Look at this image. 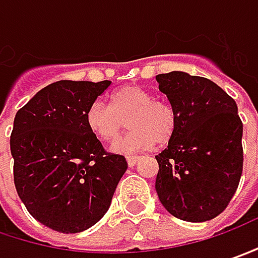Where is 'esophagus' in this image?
Segmentation results:
<instances>
[{
	"label": "esophagus",
	"mask_w": 258,
	"mask_h": 258,
	"mask_svg": "<svg viewBox=\"0 0 258 258\" xmlns=\"http://www.w3.org/2000/svg\"><path fill=\"white\" fill-rule=\"evenodd\" d=\"M140 160V157L139 156H128L127 157V163H128L130 167H133V166H136V163Z\"/></svg>",
	"instance_id": "esophagus-1"
}]
</instances>
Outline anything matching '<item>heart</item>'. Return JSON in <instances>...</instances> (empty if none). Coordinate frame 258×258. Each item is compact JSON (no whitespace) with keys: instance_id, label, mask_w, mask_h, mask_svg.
Instances as JSON below:
<instances>
[{"instance_id":"heart-1","label":"heart","mask_w":258,"mask_h":258,"mask_svg":"<svg viewBox=\"0 0 258 258\" xmlns=\"http://www.w3.org/2000/svg\"><path fill=\"white\" fill-rule=\"evenodd\" d=\"M91 133L102 140H114L128 119L127 136L112 143L111 151L133 154L146 150L156 141H169L177 128V112L169 102L154 99L150 91L127 85L111 94V105L102 99L94 101L85 114Z\"/></svg>"}]
</instances>
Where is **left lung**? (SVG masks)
<instances>
[{
    "label": "left lung",
    "instance_id": "obj_1",
    "mask_svg": "<svg viewBox=\"0 0 258 258\" xmlns=\"http://www.w3.org/2000/svg\"><path fill=\"white\" fill-rule=\"evenodd\" d=\"M177 112V128L156 156V192L173 217L205 222L234 196L242 172V122L235 101L207 78L174 71L156 76Z\"/></svg>",
    "mask_w": 258,
    "mask_h": 258
}]
</instances>
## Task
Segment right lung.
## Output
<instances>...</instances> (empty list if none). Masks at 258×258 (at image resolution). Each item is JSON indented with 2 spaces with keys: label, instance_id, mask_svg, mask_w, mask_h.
Masks as SVG:
<instances>
[{
  "label": "right lung",
  "instance_id": "obj_1",
  "mask_svg": "<svg viewBox=\"0 0 258 258\" xmlns=\"http://www.w3.org/2000/svg\"><path fill=\"white\" fill-rule=\"evenodd\" d=\"M111 81H59L14 118V183L33 218L63 234L91 228L105 215L127 170L124 156L104 150L85 114Z\"/></svg>",
  "mask_w": 258,
  "mask_h": 258
}]
</instances>
